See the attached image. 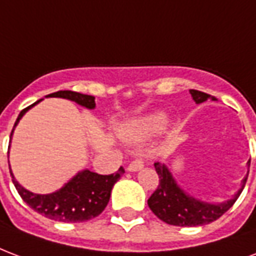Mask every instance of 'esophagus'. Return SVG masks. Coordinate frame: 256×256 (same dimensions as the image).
Instances as JSON below:
<instances>
[{
    "mask_svg": "<svg viewBox=\"0 0 256 256\" xmlns=\"http://www.w3.org/2000/svg\"><path fill=\"white\" fill-rule=\"evenodd\" d=\"M144 166V163L142 159H135V160H132V162L128 164V172H139L142 170Z\"/></svg>",
    "mask_w": 256,
    "mask_h": 256,
    "instance_id": "esophagus-1",
    "label": "esophagus"
}]
</instances>
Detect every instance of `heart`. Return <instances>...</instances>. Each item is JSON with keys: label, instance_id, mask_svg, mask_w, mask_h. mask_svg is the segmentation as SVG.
Segmentation results:
<instances>
[{"label": "heart", "instance_id": "b5f03b06", "mask_svg": "<svg viewBox=\"0 0 256 256\" xmlns=\"http://www.w3.org/2000/svg\"><path fill=\"white\" fill-rule=\"evenodd\" d=\"M167 114L164 112H152L139 117L130 122V126L122 128L121 135L130 142H139L155 135L166 126Z\"/></svg>", "mask_w": 256, "mask_h": 256}]
</instances>
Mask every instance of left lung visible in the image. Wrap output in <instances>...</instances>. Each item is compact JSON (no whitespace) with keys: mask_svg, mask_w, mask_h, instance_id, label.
Listing matches in <instances>:
<instances>
[{"mask_svg":"<svg viewBox=\"0 0 256 256\" xmlns=\"http://www.w3.org/2000/svg\"><path fill=\"white\" fill-rule=\"evenodd\" d=\"M190 94L196 104H201L206 100H212V101L216 100L210 94L204 93L200 90L192 89ZM154 166L159 176V185L148 198V206L158 218H160L162 222L170 226H205L222 217L236 202L240 193L244 189L247 176H248L247 174L244 176L242 182V188L232 198L226 202L209 204L194 198L193 196H189L180 189L166 164L156 162L154 163Z\"/></svg>","mask_w":256,"mask_h":256,"instance_id":"obj_1","label":"left lung"}]
</instances>
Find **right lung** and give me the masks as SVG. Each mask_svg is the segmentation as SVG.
<instances>
[{
    "label": "right lung",
    "mask_w": 256,
    "mask_h": 256,
    "mask_svg": "<svg viewBox=\"0 0 256 256\" xmlns=\"http://www.w3.org/2000/svg\"><path fill=\"white\" fill-rule=\"evenodd\" d=\"M47 97L70 100V101H74L80 106L88 108V109L96 108L93 96L80 94L76 92H71V90H60L56 93L48 94ZM40 101L42 100L21 110L16 122H14L13 130L18 124V121L21 120V117ZM13 130H12L10 138L13 135ZM122 174H124L122 167H120L117 172L110 174V176H100L97 172H90V170H82L76 176H72L67 184H64L62 189L56 190L51 194H34L30 190H26V188H22L14 180L13 172L10 170L12 180L16 186L22 201L28 204L34 212L43 214L47 218L62 222H88L90 218H94L101 214L109 202L113 185L120 180Z\"/></svg>",
    "instance_id": "add662e5"
}]
</instances>
